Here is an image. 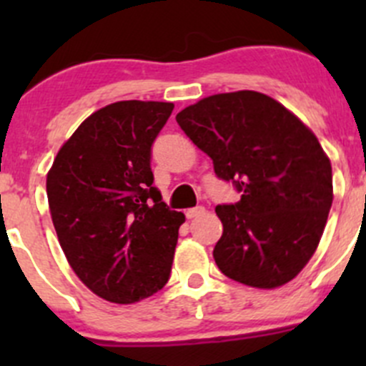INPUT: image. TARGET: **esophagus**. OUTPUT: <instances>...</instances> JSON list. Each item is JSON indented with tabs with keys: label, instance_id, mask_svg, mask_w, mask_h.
I'll return each mask as SVG.
<instances>
[{
	"label": "esophagus",
	"instance_id": "esophagus-1",
	"mask_svg": "<svg viewBox=\"0 0 366 366\" xmlns=\"http://www.w3.org/2000/svg\"><path fill=\"white\" fill-rule=\"evenodd\" d=\"M202 214H205V207H194V209H187L186 216L187 219H193V217L202 216Z\"/></svg>",
	"mask_w": 366,
	"mask_h": 366
}]
</instances>
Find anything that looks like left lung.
Here are the masks:
<instances>
[{"mask_svg":"<svg viewBox=\"0 0 366 366\" xmlns=\"http://www.w3.org/2000/svg\"><path fill=\"white\" fill-rule=\"evenodd\" d=\"M187 138L241 193L217 205L214 260L228 278L276 289L315 253L333 204V173L319 139L285 106L253 90L217 94L177 114Z\"/></svg>","mask_w":366,"mask_h":366,"instance_id":"obj_1","label":"left lung"}]
</instances>
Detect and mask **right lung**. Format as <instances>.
<instances>
[{"mask_svg":"<svg viewBox=\"0 0 366 366\" xmlns=\"http://www.w3.org/2000/svg\"><path fill=\"white\" fill-rule=\"evenodd\" d=\"M172 102L120 101L92 113L47 173V200L61 249L99 297L131 305L166 285L180 224L154 187V139Z\"/></svg>","mask_w":366,"mask_h":366,"instance_id":"obj_1","label":"right lung"}]
</instances>
